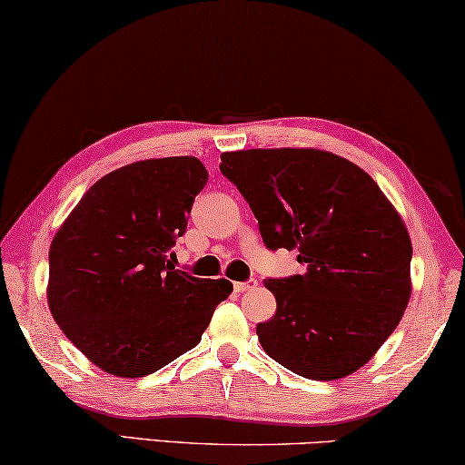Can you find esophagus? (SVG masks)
<instances>
[{"mask_svg": "<svg viewBox=\"0 0 465 465\" xmlns=\"http://www.w3.org/2000/svg\"><path fill=\"white\" fill-rule=\"evenodd\" d=\"M256 285H259V282H256V279H248V282L233 283V290L238 292V293H244V292H248V290H254Z\"/></svg>", "mask_w": 465, "mask_h": 465, "instance_id": "esophagus-1", "label": "esophagus"}]
</instances>
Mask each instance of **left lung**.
I'll use <instances>...</instances> for the list:
<instances>
[{"label":"left lung","instance_id":"8db88e82","mask_svg":"<svg viewBox=\"0 0 465 465\" xmlns=\"http://www.w3.org/2000/svg\"><path fill=\"white\" fill-rule=\"evenodd\" d=\"M269 250L298 248L304 275L267 279L277 311L262 350L287 371L337 381L362 368L400 325L411 296V240L379 183L321 149L221 154Z\"/></svg>","mask_w":465,"mask_h":465}]
</instances>
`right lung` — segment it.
<instances>
[{
  "label": "right lung",
  "mask_w": 465,
  "mask_h": 465,
  "mask_svg": "<svg viewBox=\"0 0 465 465\" xmlns=\"http://www.w3.org/2000/svg\"><path fill=\"white\" fill-rule=\"evenodd\" d=\"M209 173L196 157L146 159L103 175L51 240L47 304L65 337L114 377H146L198 345L227 279L175 269Z\"/></svg>",
  "instance_id": "obj_1"
}]
</instances>
